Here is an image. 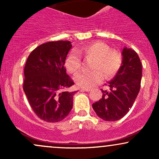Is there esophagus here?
Listing matches in <instances>:
<instances>
[{"instance_id":"34e87169","label":"esophagus","mask_w":159,"mask_h":159,"mask_svg":"<svg viewBox=\"0 0 159 159\" xmlns=\"http://www.w3.org/2000/svg\"><path fill=\"white\" fill-rule=\"evenodd\" d=\"M82 91H86V92H89V91L91 90V88H81Z\"/></svg>"}]
</instances>
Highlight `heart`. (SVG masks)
I'll use <instances>...</instances> for the list:
<instances>
[{"mask_svg": "<svg viewBox=\"0 0 159 159\" xmlns=\"http://www.w3.org/2000/svg\"><path fill=\"white\" fill-rule=\"evenodd\" d=\"M77 52L85 57L93 58L92 69H95L84 71L75 76V81L81 87L88 88L100 83L103 79V74L107 78L113 77L122 65L121 54L117 50L110 49L108 45L102 42L83 45L77 49ZM77 53L72 51L66 59V67L71 73H76L81 68V60Z\"/></svg>", "mask_w": 159, "mask_h": 159, "instance_id": "1", "label": "heart"}]
</instances>
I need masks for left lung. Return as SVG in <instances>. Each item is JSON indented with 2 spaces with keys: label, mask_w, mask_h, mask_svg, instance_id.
I'll return each mask as SVG.
<instances>
[{
  "label": "left lung",
  "mask_w": 159,
  "mask_h": 159,
  "mask_svg": "<svg viewBox=\"0 0 159 159\" xmlns=\"http://www.w3.org/2000/svg\"><path fill=\"white\" fill-rule=\"evenodd\" d=\"M123 61L118 72L108 81V90H103L102 97L93 104L97 116L105 121H116L129 112L140 91L142 65L138 54L124 47ZM107 85V84H105Z\"/></svg>",
  "instance_id": "left-lung-1"
}]
</instances>
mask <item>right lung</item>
Returning <instances> with one entry per match:
<instances>
[{"instance_id": "1", "label": "right lung", "mask_w": 159, "mask_h": 159, "mask_svg": "<svg viewBox=\"0 0 159 159\" xmlns=\"http://www.w3.org/2000/svg\"><path fill=\"white\" fill-rule=\"evenodd\" d=\"M69 41L48 42L34 49L25 66L23 89L30 107L41 120L57 123L68 116L76 91L64 90L74 82L66 72Z\"/></svg>"}]
</instances>
